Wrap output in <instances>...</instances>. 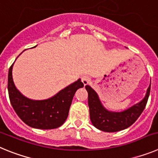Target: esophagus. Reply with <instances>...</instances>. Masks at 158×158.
<instances>
[{"instance_id":"obj_1","label":"esophagus","mask_w":158,"mask_h":158,"mask_svg":"<svg viewBox=\"0 0 158 158\" xmlns=\"http://www.w3.org/2000/svg\"><path fill=\"white\" fill-rule=\"evenodd\" d=\"M81 81L82 82H83L84 85H88L89 82L90 81V78H89V77L87 76V75H83V76L81 77Z\"/></svg>"}]
</instances>
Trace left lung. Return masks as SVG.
Segmentation results:
<instances>
[{"instance_id": "left-lung-1", "label": "left lung", "mask_w": 158, "mask_h": 158, "mask_svg": "<svg viewBox=\"0 0 158 158\" xmlns=\"http://www.w3.org/2000/svg\"><path fill=\"white\" fill-rule=\"evenodd\" d=\"M85 89L89 95L88 103L92 123L95 127L105 132H116L131 126L146 107L150 92V85L145 98L139 104L122 112H111L102 106L98 96L90 86L85 85Z\"/></svg>"}]
</instances>
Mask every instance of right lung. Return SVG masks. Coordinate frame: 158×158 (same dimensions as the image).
<instances>
[{
  "instance_id": "1",
  "label": "right lung",
  "mask_w": 158,
  "mask_h": 158,
  "mask_svg": "<svg viewBox=\"0 0 158 158\" xmlns=\"http://www.w3.org/2000/svg\"><path fill=\"white\" fill-rule=\"evenodd\" d=\"M12 65L8 70V91L11 104L18 116L29 127L38 129H54L62 126L69 115L75 93L84 86L80 79L48 100H32L16 89L12 80Z\"/></svg>"
}]
</instances>
